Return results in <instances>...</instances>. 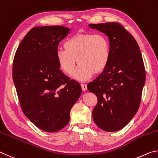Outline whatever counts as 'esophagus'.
<instances>
[{"mask_svg":"<svg viewBox=\"0 0 158 158\" xmlns=\"http://www.w3.org/2000/svg\"><path fill=\"white\" fill-rule=\"evenodd\" d=\"M81 87H82V89L83 91H86L87 89V85L85 84H81Z\"/></svg>","mask_w":158,"mask_h":158,"instance_id":"1","label":"esophagus"}]
</instances>
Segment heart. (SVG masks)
Segmentation results:
<instances>
[{
    "mask_svg": "<svg viewBox=\"0 0 158 158\" xmlns=\"http://www.w3.org/2000/svg\"><path fill=\"white\" fill-rule=\"evenodd\" d=\"M55 55L61 70L67 75L73 73L78 62L73 76L84 82L106 69L111 55L110 42L101 33H77L66 40L64 48H57Z\"/></svg>",
    "mask_w": 158,
    "mask_h": 158,
    "instance_id": "1",
    "label": "heart"
}]
</instances>
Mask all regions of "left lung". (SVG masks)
<instances>
[{
  "instance_id": "obj_1",
  "label": "left lung",
  "mask_w": 158,
  "mask_h": 158,
  "mask_svg": "<svg viewBox=\"0 0 158 158\" xmlns=\"http://www.w3.org/2000/svg\"><path fill=\"white\" fill-rule=\"evenodd\" d=\"M89 26L107 36L111 49L106 69L87 85L98 98L93 119L105 131H118L131 121L140 106L146 81L142 53L135 38L120 23Z\"/></svg>"
}]
</instances>
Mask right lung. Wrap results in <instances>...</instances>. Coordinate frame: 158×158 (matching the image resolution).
I'll use <instances>...</instances> for the list:
<instances>
[{"label": "right lung", "instance_id": "right-lung-1", "mask_svg": "<svg viewBox=\"0 0 158 158\" xmlns=\"http://www.w3.org/2000/svg\"><path fill=\"white\" fill-rule=\"evenodd\" d=\"M71 29L60 26L35 27L19 44L13 62L12 77L21 107L39 128L52 132L62 129L82 88L60 70L58 44Z\"/></svg>", "mask_w": 158, "mask_h": 158}]
</instances>
